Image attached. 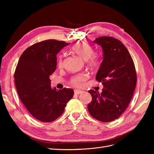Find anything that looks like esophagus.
<instances>
[{
	"instance_id": "esophagus-1",
	"label": "esophagus",
	"mask_w": 154,
	"mask_h": 154,
	"mask_svg": "<svg viewBox=\"0 0 154 154\" xmlns=\"http://www.w3.org/2000/svg\"><path fill=\"white\" fill-rule=\"evenodd\" d=\"M83 91H81V90H74V94H82V93H83Z\"/></svg>"
}]
</instances>
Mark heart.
<instances>
[{"mask_svg": "<svg viewBox=\"0 0 154 154\" xmlns=\"http://www.w3.org/2000/svg\"><path fill=\"white\" fill-rule=\"evenodd\" d=\"M72 52L76 54L83 61H86L87 64L90 67L95 69L100 65L99 58L96 55H92L93 49L90 45L85 43L79 42L74 45L72 48ZM58 66L62 67L63 66V60L60 57L58 60ZM88 78V74L86 73L79 74L73 76L71 80V83L75 87H81Z\"/></svg>", "mask_w": 154, "mask_h": 154, "instance_id": "heart-1", "label": "heart"}]
</instances>
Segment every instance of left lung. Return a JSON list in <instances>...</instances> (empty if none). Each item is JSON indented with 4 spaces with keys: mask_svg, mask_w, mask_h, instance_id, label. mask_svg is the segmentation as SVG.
Segmentation results:
<instances>
[{
    "mask_svg": "<svg viewBox=\"0 0 154 154\" xmlns=\"http://www.w3.org/2000/svg\"><path fill=\"white\" fill-rule=\"evenodd\" d=\"M93 42L103 51L96 80L103 88L101 93L88 91L92 99L87 108L94 118L110 122L119 118L130 103L137 82L136 69L128 51L119 40L101 36Z\"/></svg>",
    "mask_w": 154,
    "mask_h": 154,
    "instance_id": "1",
    "label": "left lung"
}]
</instances>
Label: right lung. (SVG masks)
I'll list each match as a JSON object with an SVG mask.
<instances>
[{
  "mask_svg": "<svg viewBox=\"0 0 154 154\" xmlns=\"http://www.w3.org/2000/svg\"><path fill=\"white\" fill-rule=\"evenodd\" d=\"M69 43L47 40L26 49L15 72V83L21 101L34 118L53 122L61 116L74 94L71 88L57 90L49 76L57 68V54Z\"/></svg>",
  "mask_w": 154,
  "mask_h": 154,
  "instance_id": "obj_1",
  "label": "right lung"
}]
</instances>
